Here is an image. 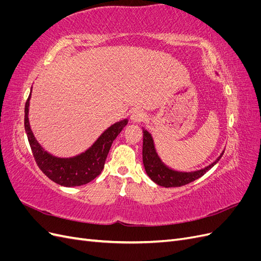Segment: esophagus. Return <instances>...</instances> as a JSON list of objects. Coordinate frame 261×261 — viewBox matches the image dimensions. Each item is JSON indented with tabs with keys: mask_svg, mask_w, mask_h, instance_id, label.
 I'll list each match as a JSON object with an SVG mask.
<instances>
[{
	"mask_svg": "<svg viewBox=\"0 0 261 261\" xmlns=\"http://www.w3.org/2000/svg\"><path fill=\"white\" fill-rule=\"evenodd\" d=\"M146 117L147 114L144 111H141V110H134L130 115V120L133 123H139L145 121Z\"/></svg>",
	"mask_w": 261,
	"mask_h": 261,
	"instance_id": "obj_1",
	"label": "esophagus"
}]
</instances>
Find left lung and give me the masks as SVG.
Listing matches in <instances>:
<instances>
[{
  "instance_id": "8db88e82",
  "label": "left lung",
  "mask_w": 261,
  "mask_h": 261,
  "mask_svg": "<svg viewBox=\"0 0 261 261\" xmlns=\"http://www.w3.org/2000/svg\"><path fill=\"white\" fill-rule=\"evenodd\" d=\"M143 162L146 173L155 184L163 187H179L192 183L195 179L206 174V172H208L212 167H215L224 152L222 151L215 162H212L203 169L192 172L175 171L169 168L168 165H165L160 159V156L158 155L151 134L148 133L146 129H143Z\"/></svg>"
}]
</instances>
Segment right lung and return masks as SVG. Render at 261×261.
<instances>
[{
	"label": "right lung",
	"instance_id": "1",
	"mask_svg": "<svg viewBox=\"0 0 261 261\" xmlns=\"http://www.w3.org/2000/svg\"><path fill=\"white\" fill-rule=\"evenodd\" d=\"M30 96L31 92L25 105V130L39 169L54 183L65 187L82 186L96 178L103 170L110 148L127 124V118L110 126L85 152L72 158L54 156L38 143L30 128L28 118Z\"/></svg>",
	"mask_w": 261,
	"mask_h": 261
}]
</instances>
